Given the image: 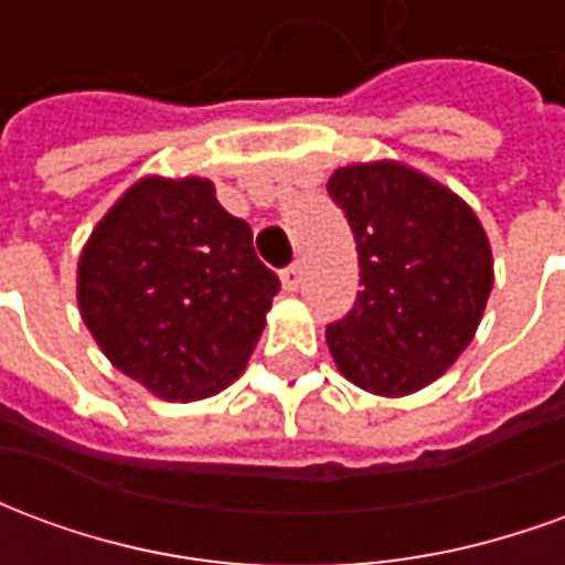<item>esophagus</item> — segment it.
<instances>
[{"instance_id":"obj_1","label":"esophagus","mask_w":565,"mask_h":565,"mask_svg":"<svg viewBox=\"0 0 565 565\" xmlns=\"http://www.w3.org/2000/svg\"><path fill=\"white\" fill-rule=\"evenodd\" d=\"M299 281H302V269H299V266H287V269L281 271V284L287 294H296V290H299Z\"/></svg>"}]
</instances>
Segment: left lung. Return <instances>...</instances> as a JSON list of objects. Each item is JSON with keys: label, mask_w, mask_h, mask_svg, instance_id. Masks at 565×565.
<instances>
[{"label": "left lung", "mask_w": 565, "mask_h": 565, "mask_svg": "<svg viewBox=\"0 0 565 565\" xmlns=\"http://www.w3.org/2000/svg\"><path fill=\"white\" fill-rule=\"evenodd\" d=\"M356 242L354 308L327 330L335 366L360 391L399 399L441 379L469 348L493 290L490 238L466 202L399 160L330 178Z\"/></svg>", "instance_id": "obj_1"}]
</instances>
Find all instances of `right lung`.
<instances>
[{
    "instance_id": "obj_1",
    "label": "right lung",
    "mask_w": 565,
    "mask_h": 565,
    "mask_svg": "<svg viewBox=\"0 0 565 565\" xmlns=\"http://www.w3.org/2000/svg\"><path fill=\"white\" fill-rule=\"evenodd\" d=\"M278 275L209 178L145 174L93 226L78 308L111 366L166 403L226 391L254 354Z\"/></svg>"
}]
</instances>
